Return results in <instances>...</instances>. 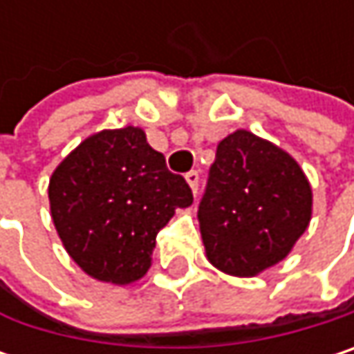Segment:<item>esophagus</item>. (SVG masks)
Masks as SVG:
<instances>
[{
    "label": "esophagus",
    "mask_w": 354,
    "mask_h": 354,
    "mask_svg": "<svg viewBox=\"0 0 354 354\" xmlns=\"http://www.w3.org/2000/svg\"><path fill=\"white\" fill-rule=\"evenodd\" d=\"M186 182H188V186H190V190H192V194L196 196V192H198V180H201V176H198V172H194V170H190L188 174H186Z\"/></svg>",
    "instance_id": "34e87169"
}]
</instances>
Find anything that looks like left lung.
I'll return each mask as SVG.
<instances>
[{
  "label": "left lung",
  "mask_w": 354,
  "mask_h": 354,
  "mask_svg": "<svg viewBox=\"0 0 354 354\" xmlns=\"http://www.w3.org/2000/svg\"><path fill=\"white\" fill-rule=\"evenodd\" d=\"M312 209L301 166L279 145L238 129L219 141L198 207L207 260L225 274L256 277L289 256Z\"/></svg>",
  "instance_id": "left-lung-1"
}]
</instances>
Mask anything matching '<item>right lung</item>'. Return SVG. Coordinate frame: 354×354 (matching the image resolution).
<instances>
[{
	"label": "right lung",
	"instance_id": "add662e5",
	"mask_svg": "<svg viewBox=\"0 0 354 354\" xmlns=\"http://www.w3.org/2000/svg\"><path fill=\"white\" fill-rule=\"evenodd\" d=\"M55 230L92 279L131 285L151 266L158 232L192 205L186 180L166 168L139 127L84 139L48 180Z\"/></svg>",
	"mask_w": 354,
	"mask_h": 354
}]
</instances>
